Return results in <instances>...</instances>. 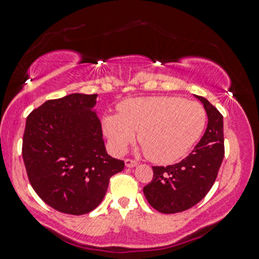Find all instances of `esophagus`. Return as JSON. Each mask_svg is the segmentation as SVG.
Wrapping results in <instances>:
<instances>
[{
  "instance_id": "obj_1",
  "label": "esophagus",
  "mask_w": 259,
  "mask_h": 259,
  "mask_svg": "<svg viewBox=\"0 0 259 259\" xmlns=\"http://www.w3.org/2000/svg\"><path fill=\"white\" fill-rule=\"evenodd\" d=\"M124 163H125V166L126 167H134L138 165V161L134 160V159H130V158H126L125 160H124Z\"/></svg>"
}]
</instances>
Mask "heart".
Listing matches in <instances>:
<instances>
[{"instance_id": "1", "label": "heart", "mask_w": 259, "mask_h": 259, "mask_svg": "<svg viewBox=\"0 0 259 259\" xmlns=\"http://www.w3.org/2000/svg\"><path fill=\"white\" fill-rule=\"evenodd\" d=\"M117 114L102 117V129L114 152L121 153L138 132V141L149 160H179L200 139L206 112L198 102L179 96L129 99L117 106Z\"/></svg>"}]
</instances>
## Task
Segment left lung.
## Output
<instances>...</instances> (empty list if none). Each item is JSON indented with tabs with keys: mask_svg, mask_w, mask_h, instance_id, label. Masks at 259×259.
Returning <instances> with one entry per match:
<instances>
[{
	"mask_svg": "<svg viewBox=\"0 0 259 259\" xmlns=\"http://www.w3.org/2000/svg\"><path fill=\"white\" fill-rule=\"evenodd\" d=\"M197 96L207 113V127L192 153L180 163L152 166L153 179L143 187L152 207L161 213H176L197 205L217 179L224 157L223 116L202 96Z\"/></svg>",
	"mask_w": 259,
	"mask_h": 259,
	"instance_id": "left-lung-1",
	"label": "left lung"
}]
</instances>
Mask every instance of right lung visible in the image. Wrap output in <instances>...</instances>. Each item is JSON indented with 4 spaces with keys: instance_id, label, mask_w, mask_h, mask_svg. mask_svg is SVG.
Returning <instances> with one entry per match:
<instances>
[{
    "instance_id": "add662e5",
    "label": "right lung",
    "mask_w": 259,
    "mask_h": 259,
    "mask_svg": "<svg viewBox=\"0 0 259 259\" xmlns=\"http://www.w3.org/2000/svg\"><path fill=\"white\" fill-rule=\"evenodd\" d=\"M98 94L48 100L27 116L23 159L30 185L47 205L67 214L99 206L124 161L107 154L93 111Z\"/></svg>"
}]
</instances>
